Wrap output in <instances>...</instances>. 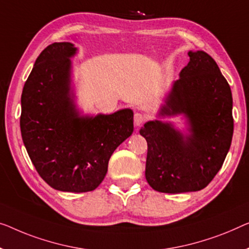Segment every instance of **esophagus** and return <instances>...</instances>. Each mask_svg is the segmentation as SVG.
<instances>
[{"instance_id": "34e87169", "label": "esophagus", "mask_w": 249, "mask_h": 249, "mask_svg": "<svg viewBox=\"0 0 249 249\" xmlns=\"http://www.w3.org/2000/svg\"><path fill=\"white\" fill-rule=\"evenodd\" d=\"M144 122H145V116H144L143 114H141V113H135L134 114V124L136 126L142 125Z\"/></svg>"}]
</instances>
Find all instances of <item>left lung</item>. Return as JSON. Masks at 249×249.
<instances>
[{
    "label": "left lung",
    "instance_id": "8db88e82",
    "mask_svg": "<svg viewBox=\"0 0 249 249\" xmlns=\"http://www.w3.org/2000/svg\"><path fill=\"white\" fill-rule=\"evenodd\" d=\"M189 57L161 115L184 114L191 134L184 137L160 121L147 122L140 131L147 142L146 181L165 194L206 188L224 164L232 139L229 84L205 51H189Z\"/></svg>",
    "mask_w": 249,
    "mask_h": 249
}]
</instances>
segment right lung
<instances>
[{"label":"right lung","instance_id":"obj_1","mask_svg":"<svg viewBox=\"0 0 249 249\" xmlns=\"http://www.w3.org/2000/svg\"><path fill=\"white\" fill-rule=\"evenodd\" d=\"M76 48L54 42L39 57L21 96L22 140L39 176L55 190L92 191L113 152L133 133V112L79 117L69 94Z\"/></svg>","mask_w":249,"mask_h":249}]
</instances>
